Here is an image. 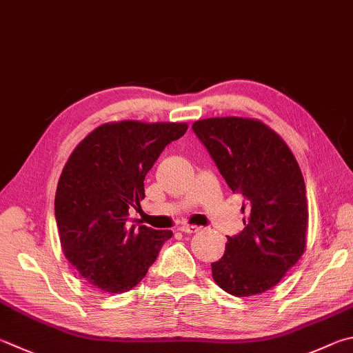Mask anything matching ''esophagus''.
I'll return each instance as SVG.
<instances>
[{
  "label": "esophagus",
  "instance_id": "esophagus-1",
  "mask_svg": "<svg viewBox=\"0 0 353 353\" xmlns=\"http://www.w3.org/2000/svg\"><path fill=\"white\" fill-rule=\"evenodd\" d=\"M199 230H201V227H197V225H183V227H181V232L185 233V234L197 233Z\"/></svg>",
  "mask_w": 353,
  "mask_h": 353
}]
</instances>
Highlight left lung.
Returning a JSON list of instances; mask_svg holds the SVG:
<instances>
[{"instance_id":"8db88e82","label":"left lung","mask_w":353,"mask_h":353,"mask_svg":"<svg viewBox=\"0 0 353 353\" xmlns=\"http://www.w3.org/2000/svg\"><path fill=\"white\" fill-rule=\"evenodd\" d=\"M193 131L242 203L243 230L227 236L225 253L211 264L214 283L233 296H253L276 285L305 250L303 172L287 143L254 119L197 120Z\"/></svg>"}]
</instances>
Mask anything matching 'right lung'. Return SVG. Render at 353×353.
Listing matches in <instances>:
<instances>
[{
	"instance_id": "1",
	"label": "right lung",
	"mask_w": 353,
	"mask_h": 353,
	"mask_svg": "<svg viewBox=\"0 0 353 353\" xmlns=\"http://www.w3.org/2000/svg\"><path fill=\"white\" fill-rule=\"evenodd\" d=\"M187 123L123 120L95 128L75 146L55 193L63 253L80 276L106 293H125L145 278L171 230L128 222L145 199L143 181Z\"/></svg>"
}]
</instances>
